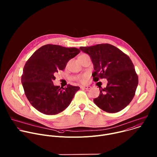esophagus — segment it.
Wrapping results in <instances>:
<instances>
[{"label":"esophagus","instance_id":"1","mask_svg":"<svg viewBox=\"0 0 157 157\" xmlns=\"http://www.w3.org/2000/svg\"><path fill=\"white\" fill-rule=\"evenodd\" d=\"M81 88L85 89H89L91 88V86H81Z\"/></svg>","mask_w":157,"mask_h":157}]
</instances>
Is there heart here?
Listing matches in <instances>:
<instances>
[{
  "mask_svg": "<svg viewBox=\"0 0 157 157\" xmlns=\"http://www.w3.org/2000/svg\"><path fill=\"white\" fill-rule=\"evenodd\" d=\"M86 55H87L83 54V55H81V56H79V57H80V56H86ZM87 74H84V75H82V76H80L79 79H80V81H82V82H84V81H86V79H87Z\"/></svg>",
  "mask_w": 157,
  "mask_h": 157,
  "instance_id": "1",
  "label": "heart"
}]
</instances>
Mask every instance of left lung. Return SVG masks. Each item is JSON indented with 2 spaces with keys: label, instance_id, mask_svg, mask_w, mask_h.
<instances>
[{
  "label": "left lung",
  "instance_id": "8db88e82",
  "mask_svg": "<svg viewBox=\"0 0 157 157\" xmlns=\"http://www.w3.org/2000/svg\"><path fill=\"white\" fill-rule=\"evenodd\" d=\"M79 49L91 57L94 69L93 80L96 82L100 78H105L108 81L105 87L99 89V96L94 99V103L109 113L124 109L135 96L139 82L129 56L108 43L81 47Z\"/></svg>",
  "mask_w": 157,
  "mask_h": 157
}]
</instances>
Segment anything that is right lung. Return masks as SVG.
Here are the masks:
<instances>
[{
	"mask_svg": "<svg viewBox=\"0 0 157 157\" xmlns=\"http://www.w3.org/2000/svg\"><path fill=\"white\" fill-rule=\"evenodd\" d=\"M80 50L48 44L38 48L27 60L21 75L25 96L32 105L40 113L55 115L71 102L80 89L70 84L66 87L54 86L55 74L63 70L70 59Z\"/></svg>",
	"mask_w": 157,
	"mask_h": 157,
	"instance_id": "add662e5",
	"label": "right lung"
}]
</instances>
